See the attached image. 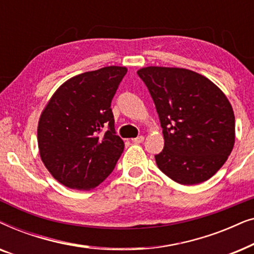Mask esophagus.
I'll list each match as a JSON object with an SVG mask.
<instances>
[{"instance_id":"obj_1","label":"esophagus","mask_w":254,"mask_h":254,"mask_svg":"<svg viewBox=\"0 0 254 254\" xmlns=\"http://www.w3.org/2000/svg\"><path fill=\"white\" fill-rule=\"evenodd\" d=\"M133 143H135V144H138V143H142V142L144 141V136H137V137H135V138H133Z\"/></svg>"}]
</instances>
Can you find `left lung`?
Segmentation results:
<instances>
[{
	"instance_id": "8db88e82",
	"label": "left lung",
	"mask_w": 254,
	"mask_h": 254,
	"mask_svg": "<svg viewBox=\"0 0 254 254\" xmlns=\"http://www.w3.org/2000/svg\"><path fill=\"white\" fill-rule=\"evenodd\" d=\"M154 100L164 135L158 169L182 185H195L222 168L235 144V114L222 90L195 71L137 70Z\"/></svg>"
}]
</instances>
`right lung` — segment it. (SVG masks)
<instances>
[{"instance_id": "obj_1", "label": "right lung", "mask_w": 254, "mask_h": 254, "mask_svg": "<svg viewBox=\"0 0 254 254\" xmlns=\"http://www.w3.org/2000/svg\"><path fill=\"white\" fill-rule=\"evenodd\" d=\"M126 67L100 68L65 81L41 113L38 147L52 176L69 189H95L124 151L111 109Z\"/></svg>"}]
</instances>
